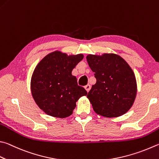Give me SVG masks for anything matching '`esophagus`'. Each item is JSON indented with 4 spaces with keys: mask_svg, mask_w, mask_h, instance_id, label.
<instances>
[{
    "mask_svg": "<svg viewBox=\"0 0 159 159\" xmlns=\"http://www.w3.org/2000/svg\"><path fill=\"white\" fill-rule=\"evenodd\" d=\"M84 88H85V89H86V91H87V92H89V89H90V88H91V86H90V85L88 84V85H86Z\"/></svg>",
    "mask_w": 159,
    "mask_h": 159,
    "instance_id": "esophagus-1",
    "label": "esophagus"
}]
</instances>
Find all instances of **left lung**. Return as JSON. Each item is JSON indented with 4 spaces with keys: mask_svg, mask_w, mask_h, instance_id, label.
I'll list each match as a JSON object with an SVG mask.
<instances>
[{
    "mask_svg": "<svg viewBox=\"0 0 159 159\" xmlns=\"http://www.w3.org/2000/svg\"><path fill=\"white\" fill-rule=\"evenodd\" d=\"M86 59L97 80L87 95L94 112L106 117L126 113L137 92L135 75L127 62L113 53L88 55Z\"/></svg>",
    "mask_w": 159,
    "mask_h": 159,
    "instance_id": "obj_1",
    "label": "left lung"
}]
</instances>
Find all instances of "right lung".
<instances>
[{"instance_id": "right-lung-1", "label": "right lung", "mask_w": 159, "mask_h": 159, "mask_svg": "<svg viewBox=\"0 0 159 159\" xmlns=\"http://www.w3.org/2000/svg\"><path fill=\"white\" fill-rule=\"evenodd\" d=\"M83 58L82 54L68 56L55 51L45 56L34 69L31 92L40 109L51 116L69 117L80 97L87 95L71 71Z\"/></svg>"}]
</instances>
